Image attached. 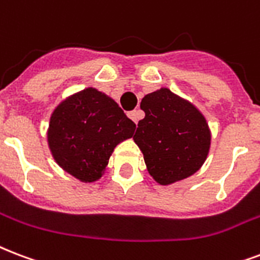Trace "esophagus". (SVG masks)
Here are the masks:
<instances>
[{
	"label": "esophagus",
	"instance_id": "obj_1",
	"mask_svg": "<svg viewBox=\"0 0 260 260\" xmlns=\"http://www.w3.org/2000/svg\"><path fill=\"white\" fill-rule=\"evenodd\" d=\"M128 117L135 124H138L139 120H142V117H143V112L142 110H132V112L128 113Z\"/></svg>",
	"mask_w": 260,
	"mask_h": 260
}]
</instances>
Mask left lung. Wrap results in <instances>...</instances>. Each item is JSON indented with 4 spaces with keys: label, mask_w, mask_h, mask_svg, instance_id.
<instances>
[{
    "label": "left lung",
    "mask_w": 260,
    "mask_h": 260,
    "mask_svg": "<svg viewBox=\"0 0 260 260\" xmlns=\"http://www.w3.org/2000/svg\"><path fill=\"white\" fill-rule=\"evenodd\" d=\"M140 109L146 116L139 121L134 140L156 183L170 185L201 169L211 144L201 110L166 87L146 95Z\"/></svg>",
    "instance_id": "1"
}]
</instances>
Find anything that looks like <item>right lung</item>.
Listing matches in <instances>:
<instances>
[{"instance_id":"right-lung-1","label":"right lung","mask_w":260,"mask_h":260,"mask_svg":"<svg viewBox=\"0 0 260 260\" xmlns=\"http://www.w3.org/2000/svg\"><path fill=\"white\" fill-rule=\"evenodd\" d=\"M135 122L114 99L88 87L53 110L47 144L57 165L82 183L102 177L117 144L131 139Z\"/></svg>"}]
</instances>
